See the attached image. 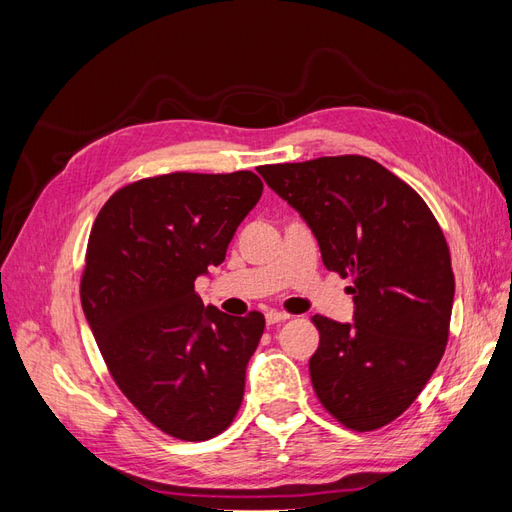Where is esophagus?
Masks as SVG:
<instances>
[{"mask_svg": "<svg viewBox=\"0 0 512 512\" xmlns=\"http://www.w3.org/2000/svg\"><path fill=\"white\" fill-rule=\"evenodd\" d=\"M265 318H267V324H269V327H273V324L286 322L290 316H288V314H282V312H269Z\"/></svg>", "mask_w": 512, "mask_h": 512, "instance_id": "esophagus-1", "label": "esophagus"}]
</instances>
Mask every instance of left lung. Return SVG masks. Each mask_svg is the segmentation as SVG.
I'll return each instance as SVG.
<instances>
[{
  "mask_svg": "<svg viewBox=\"0 0 512 512\" xmlns=\"http://www.w3.org/2000/svg\"><path fill=\"white\" fill-rule=\"evenodd\" d=\"M258 173L312 228L324 267L352 280L354 322L312 318L320 344L309 376L320 404L354 431L389 425L448 342L455 275L440 224L406 181L363 156Z\"/></svg>",
  "mask_w": 512,
  "mask_h": 512,
  "instance_id": "8db88e82",
  "label": "left lung"
}]
</instances>
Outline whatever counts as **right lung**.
<instances>
[{
    "mask_svg": "<svg viewBox=\"0 0 512 512\" xmlns=\"http://www.w3.org/2000/svg\"><path fill=\"white\" fill-rule=\"evenodd\" d=\"M262 194L252 170L170 173L117 190L91 228L81 303L130 404L177 440L215 438L235 418L265 316L205 307L198 275L226 258Z\"/></svg>",
    "mask_w": 512,
    "mask_h": 512,
    "instance_id": "obj_1",
    "label": "right lung"
}]
</instances>
